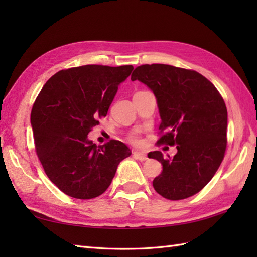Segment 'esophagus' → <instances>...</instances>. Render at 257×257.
I'll return each mask as SVG.
<instances>
[{
  "mask_svg": "<svg viewBox=\"0 0 257 257\" xmlns=\"http://www.w3.org/2000/svg\"><path fill=\"white\" fill-rule=\"evenodd\" d=\"M134 158L135 159L137 160H140V161H145L148 159V157H147L146 154H144V152H138V151H134Z\"/></svg>",
  "mask_w": 257,
  "mask_h": 257,
  "instance_id": "34e87169",
  "label": "esophagus"
}]
</instances>
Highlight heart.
Returning a JSON list of instances; mask_svg holds the SVG:
<instances>
[{
	"mask_svg": "<svg viewBox=\"0 0 257 257\" xmlns=\"http://www.w3.org/2000/svg\"><path fill=\"white\" fill-rule=\"evenodd\" d=\"M129 140L132 141L135 145H139L141 144V137H140V133L139 132H134L132 135L129 136Z\"/></svg>",
	"mask_w": 257,
	"mask_h": 257,
	"instance_id": "obj_1",
	"label": "heart"
}]
</instances>
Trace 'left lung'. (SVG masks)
Instances as JSON below:
<instances>
[{"label":"left lung","mask_w":257,"mask_h":257,"mask_svg":"<svg viewBox=\"0 0 257 257\" xmlns=\"http://www.w3.org/2000/svg\"><path fill=\"white\" fill-rule=\"evenodd\" d=\"M154 92L166 130L158 143L177 146V154H148L162 165L152 185L163 198L183 200L200 192L211 181L226 149L227 110L220 92L195 70L166 64L141 65L132 80Z\"/></svg>","instance_id":"8db88e82"}]
</instances>
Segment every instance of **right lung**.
I'll return each instance as SVG.
<instances>
[{
	"label": "right lung",
	"instance_id": "add662e5",
	"mask_svg": "<svg viewBox=\"0 0 257 257\" xmlns=\"http://www.w3.org/2000/svg\"><path fill=\"white\" fill-rule=\"evenodd\" d=\"M133 69L85 65L59 70L38 94L31 112L35 150L46 176L65 194L97 198L132 155L121 141L97 146L87 135L106 117L118 86Z\"/></svg>",
	"mask_w": 257,
	"mask_h": 257
}]
</instances>
